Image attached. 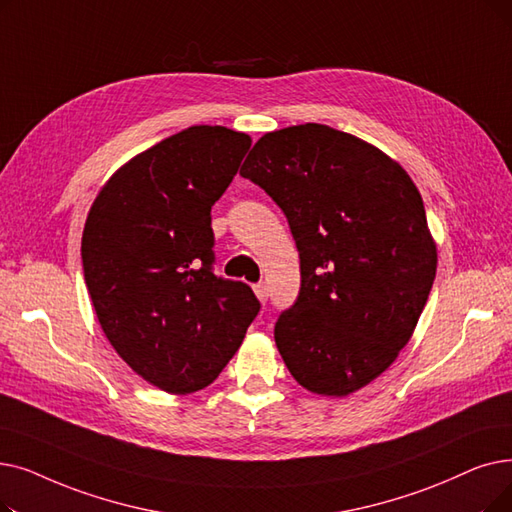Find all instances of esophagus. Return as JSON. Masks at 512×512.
<instances>
[{
	"label": "esophagus",
	"instance_id": "1",
	"mask_svg": "<svg viewBox=\"0 0 512 512\" xmlns=\"http://www.w3.org/2000/svg\"><path fill=\"white\" fill-rule=\"evenodd\" d=\"M253 291H255V295H257V299H259L261 303L268 301V297H270V288H268V284H265V282H257V284L253 286Z\"/></svg>",
	"mask_w": 512,
	"mask_h": 512
}]
</instances>
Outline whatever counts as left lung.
Segmentation results:
<instances>
[{
    "mask_svg": "<svg viewBox=\"0 0 512 512\" xmlns=\"http://www.w3.org/2000/svg\"><path fill=\"white\" fill-rule=\"evenodd\" d=\"M240 175L284 211L301 259L297 301L274 339L295 381L349 395L397 358L437 270L410 175L351 133L305 123L265 133Z\"/></svg>",
    "mask_w": 512,
    "mask_h": 512,
    "instance_id": "8db88e82",
    "label": "left lung"
}]
</instances>
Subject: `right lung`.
Instances as JSON below:
<instances>
[{"mask_svg":"<svg viewBox=\"0 0 512 512\" xmlns=\"http://www.w3.org/2000/svg\"><path fill=\"white\" fill-rule=\"evenodd\" d=\"M251 148L247 133L192 125L125 163L81 240L106 339L167 393L211 385L259 314L249 284L215 276L211 207Z\"/></svg>","mask_w":512,"mask_h":512,"instance_id":"1","label":"right lung"}]
</instances>
